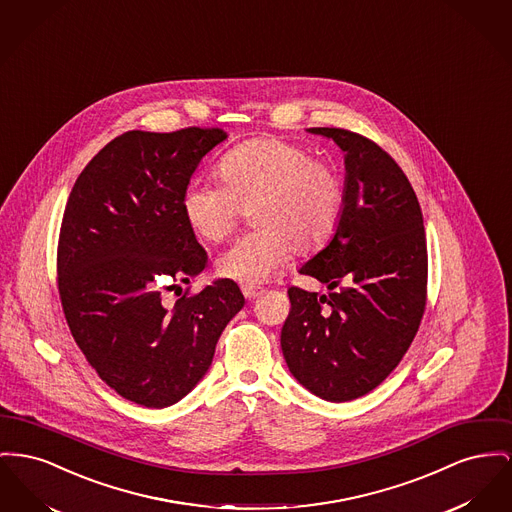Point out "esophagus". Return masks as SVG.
<instances>
[{"label":"esophagus","mask_w":512,"mask_h":512,"mask_svg":"<svg viewBox=\"0 0 512 512\" xmlns=\"http://www.w3.org/2000/svg\"><path fill=\"white\" fill-rule=\"evenodd\" d=\"M241 292H243V296H245L247 300H255V298H259V296L263 294V288H259V286H249V284H245V286H241Z\"/></svg>","instance_id":"34e87169"}]
</instances>
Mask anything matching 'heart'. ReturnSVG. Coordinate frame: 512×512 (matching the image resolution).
Returning a JSON list of instances; mask_svg holds the SVG:
<instances>
[{"label": "heart", "mask_w": 512, "mask_h": 512, "mask_svg": "<svg viewBox=\"0 0 512 512\" xmlns=\"http://www.w3.org/2000/svg\"><path fill=\"white\" fill-rule=\"evenodd\" d=\"M218 181H191L181 197L187 226L203 240L232 236L243 211L255 232L218 259V272L243 284H263L280 274L292 253L321 249L338 228L346 185L340 170L300 143L263 137L226 152Z\"/></svg>", "instance_id": "obj_1"}]
</instances>
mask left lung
Segmentation results:
<instances>
[{
  "label": "left lung",
  "instance_id": "left-lung-1",
  "mask_svg": "<svg viewBox=\"0 0 512 512\" xmlns=\"http://www.w3.org/2000/svg\"><path fill=\"white\" fill-rule=\"evenodd\" d=\"M346 162L344 209L331 243L301 274L338 292L288 288L280 346L292 375L331 402L379 387L408 352L427 301V243L418 197L389 152L360 133L311 127Z\"/></svg>",
  "mask_w": 512,
  "mask_h": 512
}]
</instances>
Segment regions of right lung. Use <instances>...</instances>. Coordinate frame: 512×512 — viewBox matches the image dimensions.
I'll return each instance as SVG.
<instances>
[{
  "label": "right lung",
  "mask_w": 512,
  "mask_h": 512,
  "mask_svg": "<svg viewBox=\"0 0 512 512\" xmlns=\"http://www.w3.org/2000/svg\"><path fill=\"white\" fill-rule=\"evenodd\" d=\"M224 139L218 127L127 131L92 158L65 205L58 290L69 331L110 389L147 408L178 402L203 379L245 303L230 278L162 303V290L205 269L181 197Z\"/></svg>",
  "instance_id": "add662e5"
}]
</instances>
